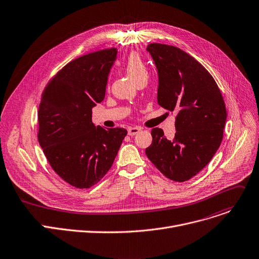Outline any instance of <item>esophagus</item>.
Returning a JSON list of instances; mask_svg holds the SVG:
<instances>
[{"label": "esophagus", "mask_w": 259, "mask_h": 259, "mask_svg": "<svg viewBox=\"0 0 259 259\" xmlns=\"http://www.w3.org/2000/svg\"><path fill=\"white\" fill-rule=\"evenodd\" d=\"M140 131H141V128H139V127H130L128 129V134L130 136H134L135 134H137Z\"/></svg>", "instance_id": "1"}]
</instances>
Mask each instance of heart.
<instances>
[{
    "instance_id": "obj_1",
    "label": "heart",
    "mask_w": 259,
    "mask_h": 259,
    "mask_svg": "<svg viewBox=\"0 0 259 259\" xmlns=\"http://www.w3.org/2000/svg\"><path fill=\"white\" fill-rule=\"evenodd\" d=\"M125 70L130 78L136 82L139 79L148 77V70L145 62L136 53H131L126 62H125Z\"/></svg>"
}]
</instances>
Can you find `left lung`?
<instances>
[{
  "label": "left lung",
  "mask_w": 259,
  "mask_h": 259,
  "mask_svg": "<svg viewBox=\"0 0 259 259\" xmlns=\"http://www.w3.org/2000/svg\"><path fill=\"white\" fill-rule=\"evenodd\" d=\"M147 51L157 70L158 104L178 114L174 139L168 141L162 129L153 128L146 154L166 178L183 182L218 151L227 119L225 102L211 75L184 51L161 44H151Z\"/></svg>",
  "instance_id": "left-lung-1"
}]
</instances>
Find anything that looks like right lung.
<instances>
[{"mask_svg": "<svg viewBox=\"0 0 259 259\" xmlns=\"http://www.w3.org/2000/svg\"><path fill=\"white\" fill-rule=\"evenodd\" d=\"M115 48L67 63L42 94L38 110V142L56 173L78 188H90L111 167L124 128L105 129L92 122L93 108L105 98Z\"/></svg>", "mask_w": 259, "mask_h": 259, "instance_id": "right-lung-1", "label": "right lung"}]
</instances>
